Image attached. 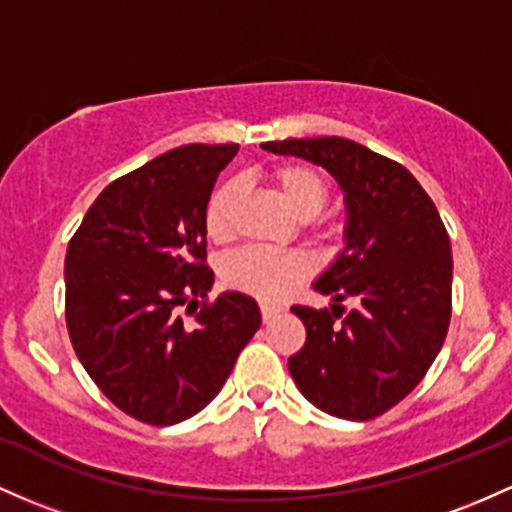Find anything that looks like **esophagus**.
<instances>
[{
	"label": "esophagus",
	"instance_id": "1",
	"mask_svg": "<svg viewBox=\"0 0 512 512\" xmlns=\"http://www.w3.org/2000/svg\"><path fill=\"white\" fill-rule=\"evenodd\" d=\"M260 311H262V320H265V323H267V320H272L274 316H277L279 311H282V308H279V306H272V303H262Z\"/></svg>",
	"mask_w": 512,
	"mask_h": 512
}]
</instances>
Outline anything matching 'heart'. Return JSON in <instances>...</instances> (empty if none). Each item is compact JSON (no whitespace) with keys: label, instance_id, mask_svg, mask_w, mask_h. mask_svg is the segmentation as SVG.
Segmentation results:
<instances>
[{"label":"heart","instance_id":"heart-1","mask_svg":"<svg viewBox=\"0 0 512 512\" xmlns=\"http://www.w3.org/2000/svg\"><path fill=\"white\" fill-rule=\"evenodd\" d=\"M274 184L296 216H316L328 201L330 187L316 167L303 162L279 165L272 172ZM240 184L235 179L218 184L206 206V233L213 240H228L233 235V213L238 204ZM311 269V260L303 252L274 250V247H245L223 265V279L233 289L245 291L262 301H279L301 282Z\"/></svg>","mask_w":512,"mask_h":512}]
</instances>
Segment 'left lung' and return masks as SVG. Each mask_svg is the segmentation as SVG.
I'll list each match as a JSON object with an SVG mask.
<instances>
[{"mask_svg":"<svg viewBox=\"0 0 512 512\" xmlns=\"http://www.w3.org/2000/svg\"><path fill=\"white\" fill-rule=\"evenodd\" d=\"M325 167L345 194V247L313 289L333 306H294L306 342L289 357L296 386L320 411L372 420L428 374L452 316V247L440 213L398 162L347 138L262 143ZM355 298L347 314L339 301ZM346 318H341V313Z\"/></svg>","mask_w":512,"mask_h":512,"instance_id":"obj_1","label":"left lung"}]
</instances>
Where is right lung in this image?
Wrapping results in <instances>:
<instances>
[{"label":"right lung","instance_id":"obj_1","mask_svg":"<svg viewBox=\"0 0 512 512\" xmlns=\"http://www.w3.org/2000/svg\"><path fill=\"white\" fill-rule=\"evenodd\" d=\"M238 145H182L114 179L65 255V320L94 384L123 413L174 425L206 408L260 328L255 299H209L206 206ZM194 324L181 308L198 299Z\"/></svg>","mask_w":512,"mask_h":512}]
</instances>
